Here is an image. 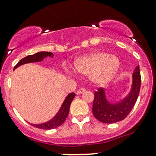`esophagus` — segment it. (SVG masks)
I'll use <instances>...</instances> for the list:
<instances>
[{
    "label": "esophagus",
    "mask_w": 156,
    "mask_h": 156,
    "mask_svg": "<svg viewBox=\"0 0 156 156\" xmlns=\"http://www.w3.org/2000/svg\"><path fill=\"white\" fill-rule=\"evenodd\" d=\"M85 91H86V88H84V87H82V88L79 89V90L77 91L76 94H81L84 93V92H85Z\"/></svg>",
    "instance_id": "1"
}]
</instances>
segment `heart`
Listing matches in <instances>:
<instances>
[{
    "label": "heart",
    "instance_id": "b5f03b06",
    "mask_svg": "<svg viewBox=\"0 0 156 156\" xmlns=\"http://www.w3.org/2000/svg\"><path fill=\"white\" fill-rule=\"evenodd\" d=\"M119 65L118 58L114 55L95 52L77 62L75 69L81 75H91L97 84H104L114 76Z\"/></svg>",
    "mask_w": 156,
    "mask_h": 156
}]
</instances>
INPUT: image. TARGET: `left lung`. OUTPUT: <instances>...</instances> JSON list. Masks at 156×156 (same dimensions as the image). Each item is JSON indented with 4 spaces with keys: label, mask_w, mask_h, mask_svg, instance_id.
I'll return each instance as SVG.
<instances>
[{
    "label": "left lung",
    "mask_w": 156,
    "mask_h": 156,
    "mask_svg": "<svg viewBox=\"0 0 156 156\" xmlns=\"http://www.w3.org/2000/svg\"><path fill=\"white\" fill-rule=\"evenodd\" d=\"M141 86L140 66H137L133 74L132 88L129 94L120 102H109L103 88L94 92L93 114L95 118L104 123H113L121 121L130 113L138 98Z\"/></svg>",
    "instance_id": "1"
}]
</instances>
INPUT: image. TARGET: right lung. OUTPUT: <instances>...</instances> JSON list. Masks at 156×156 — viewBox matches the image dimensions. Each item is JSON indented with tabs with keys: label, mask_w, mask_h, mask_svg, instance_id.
<instances>
[{
	"label": "right lung",
	"mask_w": 156,
	"mask_h": 156,
	"mask_svg": "<svg viewBox=\"0 0 156 156\" xmlns=\"http://www.w3.org/2000/svg\"><path fill=\"white\" fill-rule=\"evenodd\" d=\"M47 56L52 57H52H53V54H52V52H40L34 54V55H27L25 58H22V59L15 66L13 70H14L15 69H16L17 67H19L20 66H22V65L23 64L43 61V58H45ZM75 96V93H70L67 97H66V98L65 99L64 102H63L60 110H58V113H56V115L54 116L52 120H50L48 122H46V123H42V124H31L32 126L43 129H51L61 126V125L66 121V118H67V116L69 113V108H70L71 103H72V100L74 99Z\"/></svg>",
	"instance_id": "obj_1"
}]
</instances>
